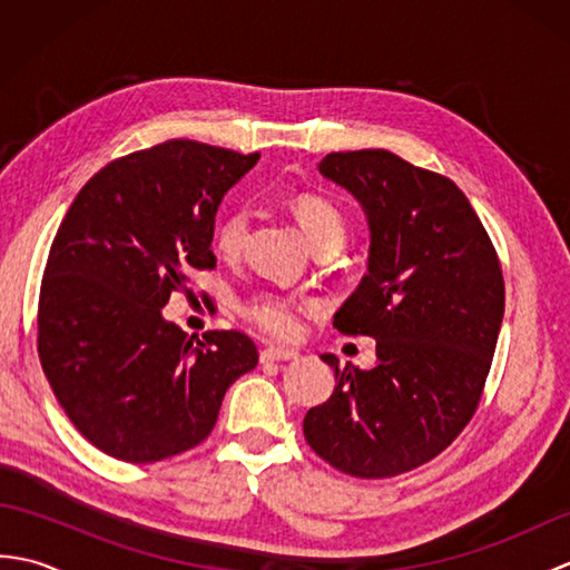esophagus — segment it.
Returning <instances> with one entry per match:
<instances>
[{
    "label": "esophagus",
    "mask_w": 570,
    "mask_h": 570,
    "mask_svg": "<svg viewBox=\"0 0 570 570\" xmlns=\"http://www.w3.org/2000/svg\"><path fill=\"white\" fill-rule=\"evenodd\" d=\"M298 357V350L292 347H266L262 350V362H288V360H296Z\"/></svg>",
    "instance_id": "34e87169"
}]
</instances>
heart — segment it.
Listing matches in <instances>:
<instances>
[{
	"mask_svg": "<svg viewBox=\"0 0 570 570\" xmlns=\"http://www.w3.org/2000/svg\"><path fill=\"white\" fill-rule=\"evenodd\" d=\"M296 220L304 229V235L313 247L323 245V242H335L343 245L345 239V217L335 208L331 200L321 196H304L294 198L292 203ZM247 213L245 210H229L225 213L215 225V247L225 257H235V254L245 245L247 237ZM245 316L259 325L262 331L276 337H292L298 331V306L294 298L282 294H259L254 296L245 306Z\"/></svg>",
	"mask_w": 570,
	"mask_h": 570,
	"instance_id": "heart-1",
	"label": "heart"
}]
</instances>
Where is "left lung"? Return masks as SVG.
I'll use <instances>...</instances> for the list:
<instances>
[{
  "instance_id": "1",
  "label": "left lung",
  "mask_w": 570,
  "mask_h": 570,
  "mask_svg": "<svg viewBox=\"0 0 570 570\" xmlns=\"http://www.w3.org/2000/svg\"><path fill=\"white\" fill-rule=\"evenodd\" d=\"M318 171L367 215V274L333 325L374 337L377 362L321 355L335 390L308 409L304 433L347 475L392 478L429 463L475 414L504 316L502 266L451 178L384 149L328 154Z\"/></svg>"
}]
</instances>
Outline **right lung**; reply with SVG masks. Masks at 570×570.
<instances>
[{"instance_id":"1","label":"right lung","mask_w":570,"mask_h":570,"mask_svg":"<svg viewBox=\"0 0 570 570\" xmlns=\"http://www.w3.org/2000/svg\"><path fill=\"white\" fill-rule=\"evenodd\" d=\"M257 161L190 139L156 144L95 174L60 223L39 357L72 426L102 453L156 463L188 451L208 439L229 384L257 367L245 333L200 343L161 311L215 266V213Z\"/></svg>"}]
</instances>
